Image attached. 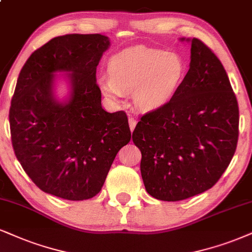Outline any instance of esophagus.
<instances>
[{"mask_svg":"<svg viewBox=\"0 0 252 252\" xmlns=\"http://www.w3.org/2000/svg\"><path fill=\"white\" fill-rule=\"evenodd\" d=\"M128 124H129V128H131V131H133V129L135 128V125H136V120L134 119V118H129L128 119Z\"/></svg>","mask_w":252,"mask_h":252,"instance_id":"obj_1","label":"esophagus"}]
</instances>
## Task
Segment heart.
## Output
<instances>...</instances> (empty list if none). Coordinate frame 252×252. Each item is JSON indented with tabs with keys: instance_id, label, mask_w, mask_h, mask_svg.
<instances>
[{
	"instance_id": "obj_1",
	"label": "heart",
	"mask_w": 252,
	"mask_h": 252,
	"mask_svg": "<svg viewBox=\"0 0 252 252\" xmlns=\"http://www.w3.org/2000/svg\"><path fill=\"white\" fill-rule=\"evenodd\" d=\"M110 76H102L99 85L108 97L117 99L133 91L136 106L154 110L169 101L186 74L181 55L138 45L112 56Z\"/></svg>"
}]
</instances>
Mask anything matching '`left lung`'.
Segmentation results:
<instances>
[{
  "label": "left lung",
  "instance_id": "obj_1",
  "mask_svg": "<svg viewBox=\"0 0 252 252\" xmlns=\"http://www.w3.org/2000/svg\"><path fill=\"white\" fill-rule=\"evenodd\" d=\"M187 42L190 64L178 91L144 114L132 134L142 155L146 190L161 201L186 200L212 188L238 140L237 99L221 61L202 40Z\"/></svg>",
  "mask_w": 252,
  "mask_h": 252
}]
</instances>
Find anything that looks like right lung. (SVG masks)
Here are the masks:
<instances>
[{"instance_id": "add662e5", "label": "right lung", "mask_w": 252, "mask_h": 252, "mask_svg": "<svg viewBox=\"0 0 252 252\" xmlns=\"http://www.w3.org/2000/svg\"><path fill=\"white\" fill-rule=\"evenodd\" d=\"M110 46L100 33L49 40L22 67L9 111L11 144L24 172L40 190L70 201L101 190L121 147L131 140L124 111L101 107L95 71ZM70 72L69 100L53 95V73Z\"/></svg>"}]
</instances>
